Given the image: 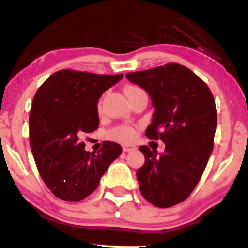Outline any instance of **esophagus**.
Instances as JSON below:
<instances>
[{"label": "esophagus", "mask_w": 248, "mask_h": 248, "mask_svg": "<svg viewBox=\"0 0 248 248\" xmlns=\"http://www.w3.org/2000/svg\"><path fill=\"white\" fill-rule=\"evenodd\" d=\"M135 149H137V147L134 145H122V151L124 152H132Z\"/></svg>", "instance_id": "esophagus-1"}]
</instances>
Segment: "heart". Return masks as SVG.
<instances>
[{"label":"heart","mask_w":248,"mask_h":248,"mask_svg":"<svg viewBox=\"0 0 248 248\" xmlns=\"http://www.w3.org/2000/svg\"><path fill=\"white\" fill-rule=\"evenodd\" d=\"M138 92H143L140 87L134 86V84H128L124 87V94L128 97L129 95L138 93ZM97 110L99 113L102 111V99L97 103ZM109 137L113 140L120 141V142H132L137 138V129L132 126H118L109 132Z\"/></svg>","instance_id":"heart-1"}]
</instances>
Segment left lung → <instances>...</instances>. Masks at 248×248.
Segmentation results:
<instances>
[{
  "mask_svg": "<svg viewBox=\"0 0 248 248\" xmlns=\"http://www.w3.org/2000/svg\"><path fill=\"white\" fill-rule=\"evenodd\" d=\"M126 78L148 92L155 107L146 137L166 145L160 155L140 147L145 155V164L137 170L140 192L156 207H172L189 197L213 151V94L199 76L179 63L128 73Z\"/></svg>",
  "mask_w": 248,
  "mask_h": 248,
  "instance_id": "8db88e82",
  "label": "left lung"
}]
</instances>
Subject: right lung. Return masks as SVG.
I'll return each instance as SVG.
<instances>
[{
    "label": "right lung",
    "instance_id": "add662e5",
    "mask_svg": "<svg viewBox=\"0 0 248 248\" xmlns=\"http://www.w3.org/2000/svg\"><path fill=\"white\" fill-rule=\"evenodd\" d=\"M122 76L62 69L37 89L29 114L31 147L41 178L59 199L92 194L121 154V146L110 141L97 154L86 152L81 137L99 128L97 101Z\"/></svg>",
    "mask_w": 248,
    "mask_h": 248
}]
</instances>
